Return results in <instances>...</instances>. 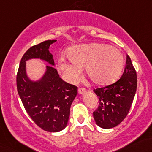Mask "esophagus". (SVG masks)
<instances>
[{
    "mask_svg": "<svg viewBox=\"0 0 152 152\" xmlns=\"http://www.w3.org/2000/svg\"><path fill=\"white\" fill-rule=\"evenodd\" d=\"M86 91V89H84V88H80V89H79V90H78V92H79V94H84Z\"/></svg>",
    "mask_w": 152,
    "mask_h": 152,
    "instance_id": "34e87169",
    "label": "esophagus"
}]
</instances>
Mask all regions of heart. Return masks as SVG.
Listing matches in <instances>:
<instances>
[{"mask_svg": "<svg viewBox=\"0 0 152 152\" xmlns=\"http://www.w3.org/2000/svg\"><path fill=\"white\" fill-rule=\"evenodd\" d=\"M66 53L68 59L62 56L56 66L63 79L73 84L79 82L84 68L95 85L111 84L118 79L124 64L120 50L104 43L77 45L68 48Z\"/></svg>", "mask_w": 152, "mask_h": 152, "instance_id": "heart-1", "label": "heart"}]
</instances>
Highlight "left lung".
<instances>
[{
    "instance_id": "obj_1",
    "label": "left lung",
    "mask_w": 152,
    "mask_h": 152,
    "mask_svg": "<svg viewBox=\"0 0 152 152\" xmlns=\"http://www.w3.org/2000/svg\"><path fill=\"white\" fill-rule=\"evenodd\" d=\"M137 88V76L131 58L126 57L122 76L114 84L94 89L99 107L93 113L97 126L104 129L114 128L127 116Z\"/></svg>"
}]
</instances>
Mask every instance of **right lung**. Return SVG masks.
Masks as SVG:
<instances>
[{
  "label": "right lung",
  "mask_w": 152,
  "mask_h": 152,
  "mask_svg": "<svg viewBox=\"0 0 152 152\" xmlns=\"http://www.w3.org/2000/svg\"><path fill=\"white\" fill-rule=\"evenodd\" d=\"M56 42L47 40L30 48L21 58L16 76L18 93L26 113L39 128L49 132H58L66 127L78 89L60 78L53 67L55 63L49 48ZM31 59L50 65L37 80H31L26 73V63Z\"/></svg>",
  "instance_id": "right-lung-1"
}]
</instances>
